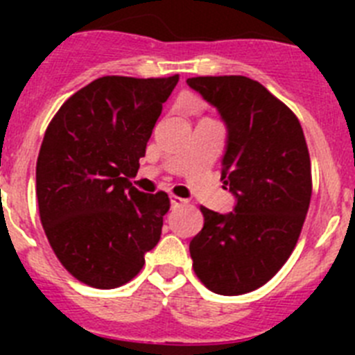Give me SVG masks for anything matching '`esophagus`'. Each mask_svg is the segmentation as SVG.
<instances>
[{
  "label": "esophagus",
  "instance_id": "obj_1",
  "mask_svg": "<svg viewBox=\"0 0 355 355\" xmlns=\"http://www.w3.org/2000/svg\"><path fill=\"white\" fill-rule=\"evenodd\" d=\"M171 202H172V206H183V205H187L188 200L183 199V197L172 196V197H171Z\"/></svg>",
  "mask_w": 355,
  "mask_h": 355
}]
</instances>
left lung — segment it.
<instances>
[{
    "instance_id": "obj_1",
    "label": "left lung",
    "mask_w": 355,
    "mask_h": 355,
    "mask_svg": "<svg viewBox=\"0 0 355 355\" xmlns=\"http://www.w3.org/2000/svg\"><path fill=\"white\" fill-rule=\"evenodd\" d=\"M227 126L222 181L236 197L227 215L200 206L190 241L193 272L218 295L268 283L293 252L311 200V159L297 115L247 76L188 78Z\"/></svg>"
}]
</instances>
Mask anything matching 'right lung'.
Here are the masks:
<instances>
[{"label":"right lung","mask_w":355,"mask_h":355,"mask_svg":"<svg viewBox=\"0 0 355 355\" xmlns=\"http://www.w3.org/2000/svg\"><path fill=\"white\" fill-rule=\"evenodd\" d=\"M180 81L103 76L72 94L49 122L37 158V200L65 270L99 290L126 284L159 241L165 192L131 184L139 159Z\"/></svg>","instance_id":"right-lung-1"}]
</instances>
